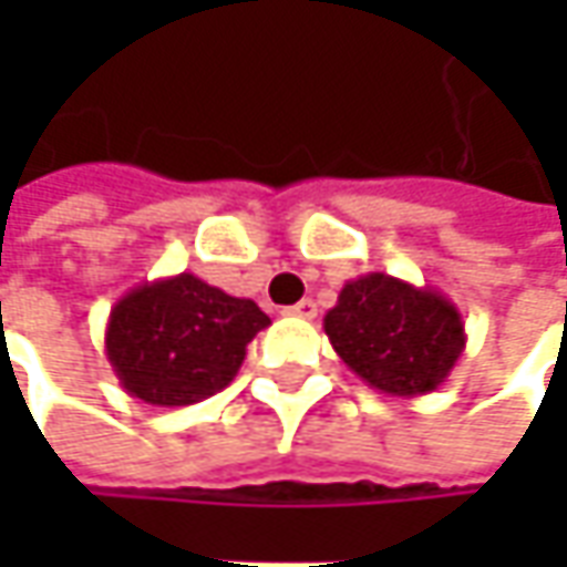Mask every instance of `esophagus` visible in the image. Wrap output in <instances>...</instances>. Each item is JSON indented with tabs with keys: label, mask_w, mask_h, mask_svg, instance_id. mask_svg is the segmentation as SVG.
<instances>
[{
	"label": "esophagus",
	"mask_w": 567,
	"mask_h": 567,
	"mask_svg": "<svg viewBox=\"0 0 567 567\" xmlns=\"http://www.w3.org/2000/svg\"><path fill=\"white\" fill-rule=\"evenodd\" d=\"M316 302L312 299H299L296 306H287L284 309V316H290V318H316Z\"/></svg>",
	"instance_id": "34e87169"
}]
</instances>
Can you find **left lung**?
Masks as SVG:
<instances>
[{
    "label": "left lung",
    "mask_w": 567,
    "mask_h": 567,
    "mask_svg": "<svg viewBox=\"0 0 567 567\" xmlns=\"http://www.w3.org/2000/svg\"><path fill=\"white\" fill-rule=\"evenodd\" d=\"M324 334L350 372L391 398L442 388L467 347L464 318L447 296L381 271L343 284Z\"/></svg>",
    "instance_id": "8db88e82"
}]
</instances>
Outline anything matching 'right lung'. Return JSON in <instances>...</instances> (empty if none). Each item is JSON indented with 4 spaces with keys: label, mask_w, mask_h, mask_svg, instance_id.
Wrapping results in <instances>:
<instances>
[{
    "label": "right lung",
    "mask_w": 567,
    "mask_h": 567,
    "mask_svg": "<svg viewBox=\"0 0 567 567\" xmlns=\"http://www.w3.org/2000/svg\"><path fill=\"white\" fill-rule=\"evenodd\" d=\"M268 324L271 318L251 299L183 271L122 296L103 343L125 394L154 406H188L236 379L249 340Z\"/></svg>",
    "instance_id": "1"
}]
</instances>
